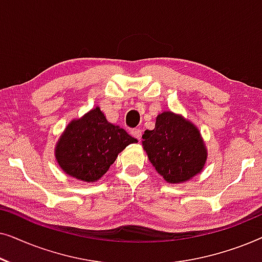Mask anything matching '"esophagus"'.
Here are the masks:
<instances>
[{
    "mask_svg": "<svg viewBox=\"0 0 262 262\" xmlns=\"http://www.w3.org/2000/svg\"><path fill=\"white\" fill-rule=\"evenodd\" d=\"M131 135L134 136L135 138H137L138 141H139V139L142 138V130H141V128H132Z\"/></svg>",
    "mask_w": 262,
    "mask_h": 262,
    "instance_id": "obj_1",
    "label": "esophagus"
}]
</instances>
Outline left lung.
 I'll return each mask as SVG.
<instances>
[{
    "mask_svg": "<svg viewBox=\"0 0 262 262\" xmlns=\"http://www.w3.org/2000/svg\"><path fill=\"white\" fill-rule=\"evenodd\" d=\"M142 138L150 162L169 184L187 181L205 166L207 150L199 130L179 114H159L155 128Z\"/></svg>",
    "mask_w": 262,
    "mask_h": 262,
    "instance_id": "left-lung-1",
    "label": "left lung"
}]
</instances>
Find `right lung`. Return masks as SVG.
I'll list each match as a JSON object with an SVG mask.
<instances>
[{
  "label": "right lung",
  "mask_w": 262,
  "mask_h": 262,
  "mask_svg": "<svg viewBox=\"0 0 262 262\" xmlns=\"http://www.w3.org/2000/svg\"><path fill=\"white\" fill-rule=\"evenodd\" d=\"M136 142L124 128L108 123L96 107L68 125L57 142L55 155L68 175L95 182L108 170L118 154Z\"/></svg>",
  "instance_id": "obj_1"
}]
</instances>
